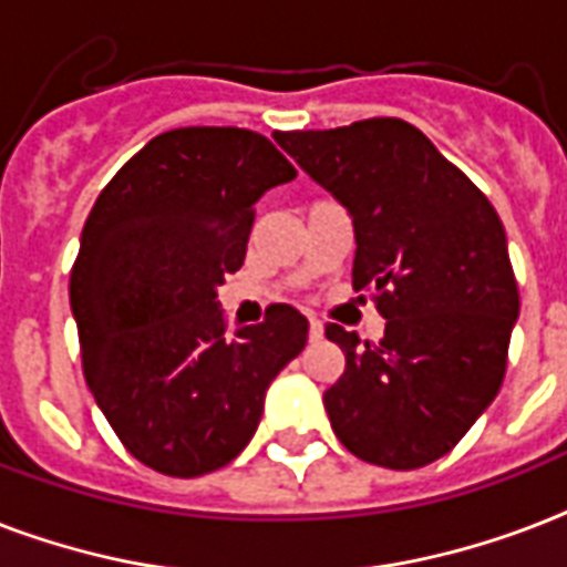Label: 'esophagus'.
<instances>
[{
    "instance_id": "esophagus-1",
    "label": "esophagus",
    "mask_w": 567,
    "mask_h": 567,
    "mask_svg": "<svg viewBox=\"0 0 567 567\" xmlns=\"http://www.w3.org/2000/svg\"><path fill=\"white\" fill-rule=\"evenodd\" d=\"M323 338V323L318 318H309V341H320Z\"/></svg>"
}]
</instances>
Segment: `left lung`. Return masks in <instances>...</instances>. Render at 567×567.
<instances>
[{
	"instance_id": "obj_1",
	"label": "left lung",
	"mask_w": 567,
	"mask_h": 567,
	"mask_svg": "<svg viewBox=\"0 0 567 567\" xmlns=\"http://www.w3.org/2000/svg\"><path fill=\"white\" fill-rule=\"evenodd\" d=\"M276 144L353 217V288L373 291L385 336L329 323L344 377L323 394L353 456L412 471L456 447L501 391L518 282L485 194L421 128L373 117Z\"/></svg>"
}]
</instances>
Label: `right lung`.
Masks as SVG:
<instances>
[{
    "label": "right lung",
    "instance_id": "add662e5",
    "mask_svg": "<svg viewBox=\"0 0 567 567\" xmlns=\"http://www.w3.org/2000/svg\"><path fill=\"white\" fill-rule=\"evenodd\" d=\"M297 176L265 135L188 126L153 137L105 185L70 274L84 379L117 439L167 476L229 465L256 435L309 320L276 302L226 332L217 288L247 256L256 203Z\"/></svg>",
    "mask_w": 567,
    "mask_h": 567
}]
</instances>
